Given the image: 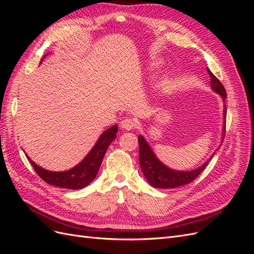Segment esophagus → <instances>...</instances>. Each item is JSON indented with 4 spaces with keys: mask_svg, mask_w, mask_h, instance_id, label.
<instances>
[{
    "mask_svg": "<svg viewBox=\"0 0 254 254\" xmlns=\"http://www.w3.org/2000/svg\"><path fill=\"white\" fill-rule=\"evenodd\" d=\"M136 126V121L131 119V118H127L124 119L121 122V127L123 129H126V130H131Z\"/></svg>",
    "mask_w": 254,
    "mask_h": 254,
    "instance_id": "34e87169",
    "label": "esophagus"
}]
</instances>
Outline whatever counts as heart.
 <instances>
[{"label": "heart", "instance_id": "1", "mask_svg": "<svg viewBox=\"0 0 254 254\" xmlns=\"http://www.w3.org/2000/svg\"><path fill=\"white\" fill-rule=\"evenodd\" d=\"M152 65H153V66H157V65H158V64H153ZM167 84H168V80H163V81H162V83H161V86H162V87H166Z\"/></svg>", "mask_w": 254, "mask_h": 254}]
</instances>
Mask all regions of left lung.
Here are the masks:
<instances>
[{
    "mask_svg": "<svg viewBox=\"0 0 254 254\" xmlns=\"http://www.w3.org/2000/svg\"><path fill=\"white\" fill-rule=\"evenodd\" d=\"M207 73L211 76V87L212 90L218 93L221 98H227L226 89L222 86V83L218 80V78L215 76L209 68H206ZM227 114V107L225 105L224 109V118L226 119ZM226 124V122H225ZM226 127V125H224ZM225 134V131H224ZM213 157V156H212ZM212 157L204 162L201 166H199L196 170L188 171V172H181V171H174L172 168L165 166L161 161L155 156L152 149L148 143L145 141L142 135H139V160H140V166L141 170L145 176L146 180L148 181L150 186L158 189H175L181 186H186V184L195 180L197 177L201 174L204 170L207 163L210 162Z\"/></svg>",
    "mask_w": 254,
    "mask_h": 254,
    "instance_id": "left-lung-1",
    "label": "left lung"
}]
</instances>
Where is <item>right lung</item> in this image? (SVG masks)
<instances>
[{"instance_id": "obj_1", "label": "right lung", "mask_w": 254, "mask_h": 254, "mask_svg": "<svg viewBox=\"0 0 254 254\" xmlns=\"http://www.w3.org/2000/svg\"><path fill=\"white\" fill-rule=\"evenodd\" d=\"M42 61V60H41ZM118 126L114 125L109 129L105 130L102 135L98 137L97 142L93 146L88 155L84 157L79 164L64 172H51L37 165L27 156L30 164L40 178L51 186L59 187L63 189L78 190L87 187L97 175L99 166L102 164L105 153L109 145L117 137Z\"/></svg>"}]
</instances>
